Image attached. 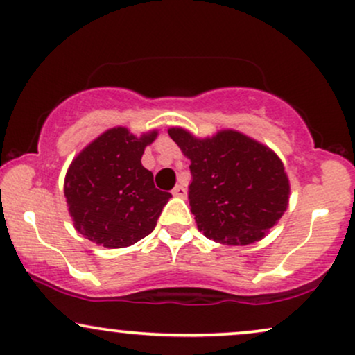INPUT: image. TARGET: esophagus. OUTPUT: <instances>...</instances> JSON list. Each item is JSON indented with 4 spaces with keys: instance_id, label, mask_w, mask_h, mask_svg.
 Returning <instances> with one entry per match:
<instances>
[{
    "instance_id": "obj_1",
    "label": "esophagus",
    "mask_w": 355,
    "mask_h": 355,
    "mask_svg": "<svg viewBox=\"0 0 355 355\" xmlns=\"http://www.w3.org/2000/svg\"><path fill=\"white\" fill-rule=\"evenodd\" d=\"M172 195L177 196V198H185V196H187V189L183 185H177L172 190Z\"/></svg>"
}]
</instances>
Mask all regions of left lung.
Masks as SVG:
<instances>
[{"label":"left lung","instance_id":"left-lung-1","mask_svg":"<svg viewBox=\"0 0 355 355\" xmlns=\"http://www.w3.org/2000/svg\"><path fill=\"white\" fill-rule=\"evenodd\" d=\"M168 135L191 162L190 207L208 240L251 245L284 215L289 180L270 147L232 129L198 139L172 127Z\"/></svg>","mask_w":355,"mask_h":355}]
</instances>
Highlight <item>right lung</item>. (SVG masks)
<instances>
[{"mask_svg": "<svg viewBox=\"0 0 355 355\" xmlns=\"http://www.w3.org/2000/svg\"><path fill=\"white\" fill-rule=\"evenodd\" d=\"M157 135L150 130L137 137L125 127H114L71 162L64 196L74 228L84 238L104 248H125L153 232L172 198L155 189L152 172L140 162Z\"/></svg>", "mask_w": 355, "mask_h": 355, "instance_id": "obj_1", "label": "right lung"}]
</instances>
